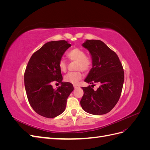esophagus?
I'll list each match as a JSON object with an SVG mask.
<instances>
[{
	"instance_id": "1",
	"label": "esophagus",
	"mask_w": 150,
	"mask_h": 150,
	"mask_svg": "<svg viewBox=\"0 0 150 150\" xmlns=\"http://www.w3.org/2000/svg\"><path fill=\"white\" fill-rule=\"evenodd\" d=\"M73 86H74V89H76V88H79V86L78 85H77V84H74V85H73Z\"/></svg>"
}]
</instances>
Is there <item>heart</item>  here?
<instances>
[{
    "label": "heart",
    "instance_id": "obj_1",
    "mask_svg": "<svg viewBox=\"0 0 150 150\" xmlns=\"http://www.w3.org/2000/svg\"><path fill=\"white\" fill-rule=\"evenodd\" d=\"M67 56L71 61L76 62V70H81L86 72L89 71L92 66L91 59L86 56L85 51L80 48H74L71 49L67 52ZM58 66L62 72H65L67 69V64L64 59H61L59 61ZM81 79H82V74L79 71L68 72L64 78L66 82L74 84H78Z\"/></svg>",
    "mask_w": 150,
    "mask_h": 150
}]
</instances>
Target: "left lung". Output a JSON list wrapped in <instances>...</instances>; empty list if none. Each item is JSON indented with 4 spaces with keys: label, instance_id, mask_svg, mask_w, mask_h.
Listing matches in <instances>:
<instances>
[{
    "label": "left lung",
    "instance_id": "8db88e82",
    "mask_svg": "<svg viewBox=\"0 0 150 150\" xmlns=\"http://www.w3.org/2000/svg\"><path fill=\"white\" fill-rule=\"evenodd\" d=\"M82 46L88 50L92 58V68L84 81L92 85L98 83L99 87L96 91L90 85L83 87L81 106L89 114H106L120 98L125 78L123 68L117 54L101 40H86Z\"/></svg>",
    "mask_w": 150,
    "mask_h": 150
}]
</instances>
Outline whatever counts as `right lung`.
I'll use <instances>...</instances> for the list:
<instances>
[{
  "label": "right lung",
  "instance_id": "add662e5",
  "mask_svg": "<svg viewBox=\"0 0 150 150\" xmlns=\"http://www.w3.org/2000/svg\"><path fill=\"white\" fill-rule=\"evenodd\" d=\"M71 44L66 40L51 41L35 52L24 74V85L30 105L39 115L52 118L64 111L67 99L74 87L62 82L58 62ZM54 82L62 86L53 89Z\"/></svg>",
  "mask_w": 150,
  "mask_h": 150
}]
</instances>
